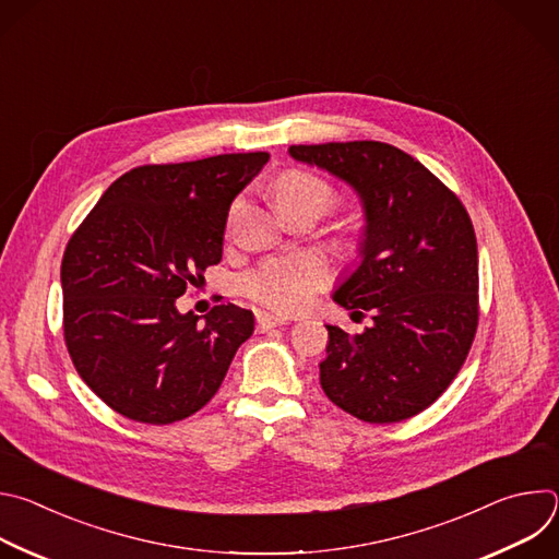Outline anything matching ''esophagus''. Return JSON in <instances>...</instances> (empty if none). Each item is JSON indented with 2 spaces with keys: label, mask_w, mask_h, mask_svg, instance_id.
Here are the masks:
<instances>
[{
  "label": "esophagus",
  "mask_w": 559,
  "mask_h": 559,
  "mask_svg": "<svg viewBox=\"0 0 559 559\" xmlns=\"http://www.w3.org/2000/svg\"><path fill=\"white\" fill-rule=\"evenodd\" d=\"M289 323V318H283L278 313H270V311H259L257 313V330L259 332H270L274 328H283Z\"/></svg>",
  "instance_id": "esophagus-1"
}]
</instances>
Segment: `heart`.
<instances>
[{"instance_id": "b5f03b06", "label": "heart", "mask_w": 559, "mask_h": 559, "mask_svg": "<svg viewBox=\"0 0 559 559\" xmlns=\"http://www.w3.org/2000/svg\"><path fill=\"white\" fill-rule=\"evenodd\" d=\"M274 197L278 207L313 203L328 210L338 201L328 181L302 170L285 173L274 186ZM332 276L334 270L323 254L294 252L263 261L243 278V289L274 311L294 313L309 307L313 296L332 283Z\"/></svg>"}]
</instances>
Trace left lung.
<instances>
[{"label": "left lung", "instance_id": "8db88e82", "mask_svg": "<svg viewBox=\"0 0 559 559\" xmlns=\"http://www.w3.org/2000/svg\"><path fill=\"white\" fill-rule=\"evenodd\" d=\"M298 162L345 179L365 205L362 263L334 300L371 311L349 336L328 325L321 386L343 412L371 425L407 420L447 391L473 345L477 243L462 201L395 145L345 141L292 145Z\"/></svg>", "mask_w": 559, "mask_h": 559}]
</instances>
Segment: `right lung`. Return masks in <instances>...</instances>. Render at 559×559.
Here are the masks:
<instances>
[{
	"instance_id": "obj_1",
	"label": "right lung",
	"mask_w": 559,
	"mask_h": 559,
	"mask_svg": "<svg viewBox=\"0 0 559 559\" xmlns=\"http://www.w3.org/2000/svg\"><path fill=\"white\" fill-rule=\"evenodd\" d=\"M267 158L236 152L132 168L70 236L63 341L76 373L117 414L145 425L197 414L252 336V311L223 302L199 323L177 298L221 263L229 205Z\"/></svg>"
}]
</instances>
